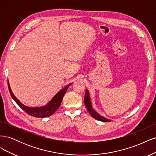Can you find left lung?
Here are the masks:
<instances>
[{"label":"left lung","instance_id":"1","mask_svg":"<svg viewBox=\"0 0 156 156\" xmlns=\"http://www.w3.org/2000/svg\"><path fill=\"white\" fill-rule=\"evenodd\" d=\"M84 105L86 106V108H87L88 111L89 112L90 114L91 115V116L94 118V119L100 120V121H102V122H111L110 120L107 119L101 116H100L99 114L94 111L92 107V104H91V101H90V98L89 96V93L88 92L87 90H86V92H85V95H84Z\"/></svg>","mask_w":156,"mask_h":156}]
</instances>
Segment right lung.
<instances>
[{
	"mask_svg": "<svg viewBox=\"0 0 156 156\" xmlns=\"http://www.w3.org/2000/svg\"><path fill=\"white\" fill-rule=\"evenodd\" d=\"M71 85V84H69L66 87H64L62 90H61L59 91L56 95L54 96V98L52 99L51 101L48 103L45 106L41 107H29L25 106L23 105L22 103L19 101L16 97L13 95L11 88L10 87V84H8V86L9 88V91H10V95L12 96V98L16 102L17 104L20 106L22 109L27 114H29L30 116H34L36 118H45V117H48L51 116L53 113L57 110V108L60 107L61 102L62 101L63 97L64 96L65 93L66 92L68 87Z\"/></svg>",
	"mask_w": 156,
	"mask_h": 156,
	"instance_id": "1",
	"label": "right lung"
}]
</instances>
